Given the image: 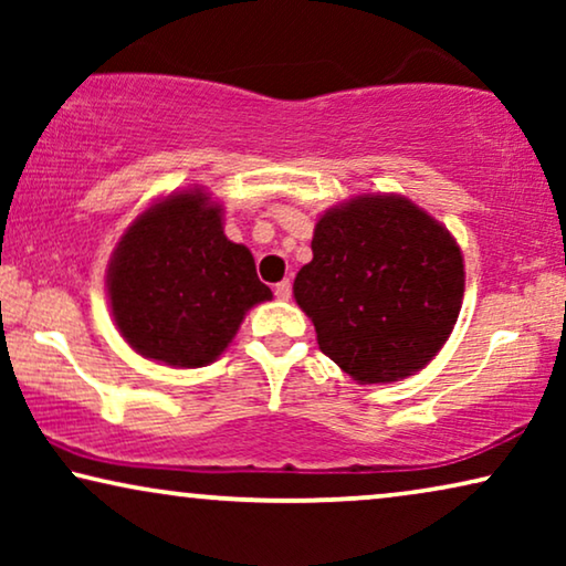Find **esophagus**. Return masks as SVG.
Segmentation results:
<instances>
[{
    "label": "esophagus",
    "mask_w": 566,
    "mask_h": 566,
    "mask_svg": "<svg viewBox=\"0 0 566 566\" xmlns=\"http://www.w3.org/2000/svg\"><path fill=\"white\" fill-rule=\"evenodd\" d=\"M291 291H293L291 281H281V283L275 285V298H281V301H289V298H291Z\"/></svg>",
    "instance_id": "34e87169"
}]
</instances>
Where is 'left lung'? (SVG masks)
<instances>
[{
	"label": "left lung",
	"instance_id": "left-lung-1",
	"mask_svg": "<svg viewBox=\"0 0 566 566\" xmlns=\"http://www.w3.org/2000/svg\"><path fill=\"white\" fill-rule=\"evenodd\" d=\"M293 296L319 350L358 384H391L436 358L463 301V254L405 196H358L319 216Z\"/></svg>",
	"mask_w": 566,
	"mask_h": 566
}]
</instances>
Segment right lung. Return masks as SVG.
Segmentation results:
<instances>
[{
	"instance_id": "add662e5",
	"label": "right lung",
	"mask_w": 566,
	"mask_h": 566,
	"mask_svg": "<svg viewBox=\"0 0 566 566\" xmlns=\"http://www.w3.org/2000/svg\"><path fill=\"white\" fill-rule=\"evenodd\" d=\"M223 208L200 188L146 208L107 268L115 327L138 355L172 368L213 363L252 306L273 298L244 244L223 234Z\"/></svg>"
}]
</instances>
